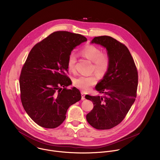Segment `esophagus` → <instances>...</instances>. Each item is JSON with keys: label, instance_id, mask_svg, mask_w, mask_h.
Instances as JSON below:
<instances>
[{"label": "esophagus", "instance_id": "obj_1", "mask_svg": "<svg viewBox=\"0 0 160 160\" xmlns=\"http://www.w3.org/2000/svg\"><path fill=\"white\" fill-rule=\"evenodd\" d=\"M81 96H82V98H81L82 100L85 99V93H84V92L81 91Z\"/></svg>", "mask_w": 160, "mask_h": 160}]
</instances>
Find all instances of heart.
<instances>
[{"label":"heart","instance_id":"obj_1","mask_svg":"<svg viewBox=\"0 0 160 160\" xmlns=\"http://www.w3.org/2000/svg\"><path fill=\"white\" fill-rule=\"evenodd\" d=\"M80 54L84 58L92 61L91 71H94L99 76H104L109 70L111 63L110 56L108 52H102L100 48L93 44H88L81 49ZM76 61L75 54L69 55L67 64L70 71L74 72L76 71ZM97 80V77L94 74L79 76L74 79L73 84L83 91H88L91 86L96 84Z\"/></svg>","mask_w":160,"mask_h":160}]
</instances>
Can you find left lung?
Instances as JSON below:
<instances>
[{"label": "left lung", "mask_w": 160, "mask_h": 160, "mask_svg": "<svg viewBox=\"0 0 160 160\" xmlns=\"http://www.w3.org/2000/svg\"><path fill=\"white\" fill-rule=\"evenodd\" d=\"M91 43L106 48L111 63L103 79L96 86V89L104 96H85L94 105L86 115V119L97 129H109L124 119L135 101L138 71L129 51L124 44L108 36L95 37Z\"/></svg>", "instance_id": "obj_1"}]
</instances>
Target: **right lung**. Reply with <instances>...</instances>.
Returning a JSON list of instances; mask_svg holds the SVG:
<instances>
[{"instance_id":"add662e5","label":"right lung","mask_w":160,"mask_h":160,"mask_svg":"<svg viewBox=\"0 0 160 160\" xmlns=\"http://www.w3.org/2000/svg\"><path fill=\"white\" fill-rule=\"evenodd\" d=\"M85 41L81 34L56 31L31 50L19 78L20 96L25 111L39 126L58 127L69 107L81 100L79 89L66 88L71 84L67 61L72 49Z\"/></svg>"}]
</instances>
